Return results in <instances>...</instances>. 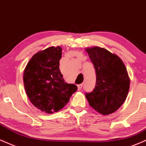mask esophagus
<instances>
[{
    "mask_svg": "<svg viewBox=\"0 0 146 146\" xmlns=\"http://www.w3.org/2000/svg\"><path fill=\"white\" fill-rule=\"evenodd\" d=\"M82 85H83V84H78V91H80V90H81V89H82Z\"/></svg>",
    "mask_w": 146,
    "mask_h": 146,
    "instance_id": "1",
    "label": "esophagus"
}]
</instances>
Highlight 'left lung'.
Returning a JSON list of instances; mask_svg holds the SVG:
<instances>
[{"mask_svg":"<svg viewBox=\"0 0 146 146\" xmlns=\"http://www.w3.org/2000/svg\"><path fill=\"white\" fill-rule=\"evenodd\" d=\"M94 65L96 84L93 91L86 93L89 105L103 115L114 112L123 105L129 90L130 79L119 57L104 48L86 49Z\"/></svg>","mask_w":146,"mask_h":146,"instance_id":"obj_1","label":"left lung"}]
</instances>
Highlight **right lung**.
I'll return each mask as SVG.
<instances>
[{"label": "right lung", "mask_w": 146, "mask_h": 146, "mask_svg": "<svg viewBox=\"0 0 146 146\" xmlns=\"http://www.w3.org/2000/svg\"><path fill=\"white\" fill-rule=\"evenodd\" d=\"M62 49L51 46L33 55L23 72V84L31 103L42 111L52 114L62 109L77 91L65 82L59 70Z\"/></svg>", "instance_id": "add662e5"}]
</instances>
